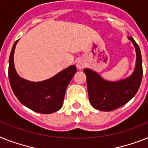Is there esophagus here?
Returning <instances> with one entry per match:
<instances>
[{
  "label": "esophagus",
  "mask_w": 148,
  "mask_h": 148,
  "mask_svg": "<svg viewBox=\"0 0 148 148\" xmlns=\"http://www.w3.org/2000/svg\"><path fill=\"white\" fill-rule=\"evenodd\" d=\"M76 66L79 69H84V68L85 67V61H84V60L80 59V60H79L77 61Z\"/></svg>",
  "instance_id": "obj_1"
}]
</instances>
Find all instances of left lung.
I'll return each mask as SVG.
<instances>
[{
	"mask_svg": "<svg viewBox=\"0 0 148 148\" xmlns=\"http://www.w3.org/2000/svg\"><path fill=\"white\" fill-rule=\"evenodd\" d=\"M136 50V65L132 75L119 82L103 80L97 73L88 69H84L87 79L88 92L90 103L95 109L111 111L122 107L132 98L138 90L142 79V59L141 51L134 38L129 37Z\"/></svg>",
	"mask_w": 148,
	"mask_h": 148,
	"instance_id": "left-lung-1",
	"label": "left lung"
}]
</instances>
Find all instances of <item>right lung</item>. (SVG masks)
I'll return each instance as SVG.
<instances>
[{
	"label": "right lung",
	"mask_w": 148,
	"mask_h": 148,
	"mask_svg": "<svg viewBox=\"0 0 148 148\" xmlns=\"http://www.w3.org/2000/svg\"><path fill=\"white\" fill-rule=\"evenodd\" d=\"M17 41L11 50L8 76L11 88L20 103L37 113L50 114L59 110L63 106L66 90L76 73L71 66L51 79L40 82H32L18 75L13 64V53Z\"/></svg>",
	"instance_id": "obj_1"
}]
</instances>
